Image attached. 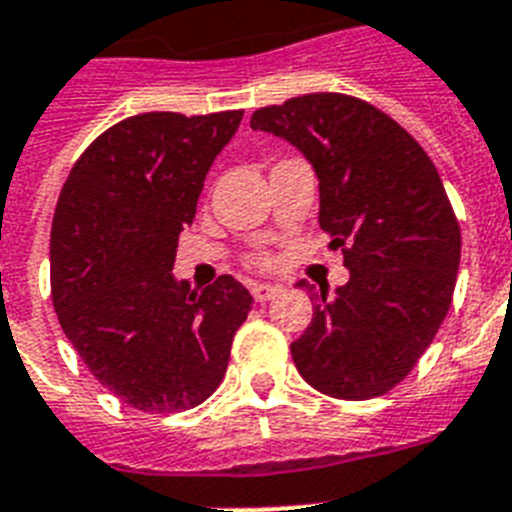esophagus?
<instances>
[{"mask_svg": "<svg viewBox=\"0 0 512 512\" xmlns=\"http://www.w3.org/2000/svg\"><path fill=\"white\" fill-rule=\"evenodd\" d=\"M249 291L255 296V302H268V299H273V296L278 294V286H270V283H252Z\"/></svg>", "mask_w": 512, "mask_h": 512, "instance_id": "1", "label": "esophagus"}]
</instances>
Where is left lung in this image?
<instances>
[{
  "label": "left lung",
  "mask_w": 512,
  "mask_h": 512,
  "mask_svg": "<svg viewBox=\"0 0 512 512\" xmlns=\"http://www.w3.org/2000/svg\"><path fill=\"white\" fill-rule=\"evenodd\" d=\"M249 127L289 140L312 163L320 229L351 273L333 296L296 283L315 299L291 343L299 375L343 401L388 393L437 336L461 263V229L435 163L388 114L341 93L265 106Z\"/></svg>",
  "instance_id": "8db88e82"
}]
</instances>
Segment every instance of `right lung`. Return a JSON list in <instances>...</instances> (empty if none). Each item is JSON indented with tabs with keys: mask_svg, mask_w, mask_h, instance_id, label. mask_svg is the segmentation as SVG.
I'll return each mask as SVG.
<instances>
[{
	"mask_svg": "<svg viewBox=\"0 0 512 512\" xmlns=\"http://www.w3.org/2000/svg\"><path fill=\"white\" fill-rule=\"evenodd\" d=\"M244 111H148L77 158L51 223V299L59 325L103 388L132 409H195L221 385L252 296L221 276L176 281L179 231Z\"/></svg>",
	"mask_w": 512,
	"mask_h": 512,
	"instance_id": "obj_1",
	"label": "right lung"
}]
</instances>
